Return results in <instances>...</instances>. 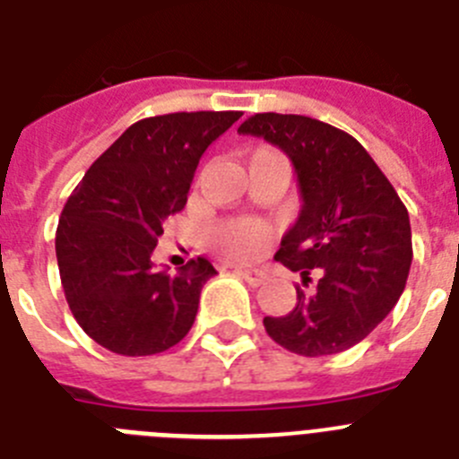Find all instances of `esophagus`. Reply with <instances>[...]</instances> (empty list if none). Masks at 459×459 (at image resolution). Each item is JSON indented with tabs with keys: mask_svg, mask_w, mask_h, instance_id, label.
<instances>
[{
	"mask_svg": "<svg viewBox=\"0 0 459 459\" xmlns=\"http://www.w3.org/2000/svg\"><path fill=\"white\" fill-rule=\"evenodd\" d=\"M238 275H241V278H246V282L253 287H259L266 282V273L259 269H241L238 271Z\"/></svg>",
	"mask_w": 459,
	"mask_h": 459,
	"instance_id": "34e87169",
	"label": "esophagus"
}]
</instances>
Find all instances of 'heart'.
<instances>
[{
	"label": "heart",
	"mask_w": 459,
	"mask_h": 459,
	"mask_svg": "<svg viewBox=\"0 0 459 459\" xmlns=\"http://www.w3.org/2000/svg\"><path fill=\"white\" fill-rule=\"evenodd\" d=\"M271 243V230L259 221H232L213 232V246L225 257L250 262L266 253Z\"/></svg>",
	"instance_id": "heart-1"
}]
</instances>
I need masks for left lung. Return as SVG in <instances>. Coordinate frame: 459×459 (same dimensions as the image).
I'll return each instance as SVG.
<instances>
[{
	"mask_svg": "<svg viewBox=\"0 0 459 459\" xmlns=\"http://www.w3.org/2000/svg\"><path fill=\"white\" fill-rule=\"evenodd\" d=\"M264 137L294 165L301 213L275 259L315 290L296 287L285 317H264L266 333L301 356L350 350L386 319L407 285L411 227L403 200L359 140L303 115L262 112L238 126Z\"/></svg>",
	"mask_w": 459,
	"mask_h": 459,
	"instance_id": "left-lung-1",
	"label": "left lung"
}]
</instances>
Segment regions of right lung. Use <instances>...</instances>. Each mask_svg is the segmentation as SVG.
<instances>
[{"instance_id":"obj_1","label":"right lung","mask_w":459,"mask_h":459,"mask_svg":"<svg viewBox=\"0 0 459 459\" xmlns=\"http://www.w3.org/2000/svg\"><path fill=\"white\" fill-rule=\"evenodd\" d=\"M238 117L174 112L137 121L68 197L55 237L62 287L73 317L105 350L160 354L193 326L216 269L197 257L168 275L153 269L152 255L165 218L188 202L202 153Z\"/></svg>"}]
</instances>
